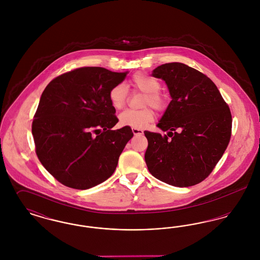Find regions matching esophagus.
Wrapping results in <instances>:
<instances>
[{
	"instance_id": "obj_1",
	"label": "esophagus",
	"mask_w": 260,
	"mask_h": 260,
	"mask_svg": "<svg viewBox=\"0 0 260 260\" xmlns=\"http://www.w3.org/2000/svg\"><path fill=\"white\" fill-rule=\"evenodd\" d=\"M133 129V133L135 136H141L143 135V131L140 129V128H132Z\"/></svg>"
}]
</instances>
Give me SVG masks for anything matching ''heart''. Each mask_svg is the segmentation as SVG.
<instances>
[{"mask_svg":"<svg viewBox=\"0 0 260 260\" xmlns=\"http://www.w3.org/2000/svg\"><path fill=\"white\" fill-rule=\"evenodd\" d=\"M129 86L136 91L144 93L141 110H125L120 114L119 123L123 126H129L133 128H144L155 118L153 109L146 108V106L153 107L156 111H166L170 104V99L167 93L161 90L160 82L145 73L138 72L133 76L129 81ZM109 100L112 106L116 110L124 107L127 100V90L124 85L119 84L111 87L109 91Z\"/></svg>","mask_w":260,"mask_h":260,"instance_id":"obj_1","label":"heart"}]
</instances>
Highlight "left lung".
<instances>
[{"mask_svg":"<svg viewBox=\"0 0 260 260\" xmlns=\"http://www.w3.org/2000/svg\"><path fill=\"white\" fill-rule=\"evenodd\" d=\"M152 76L166 81L173 100L158 124L170 131L168 136L144 132L149 172L170 185H196L210 175L229 144L230 108L210 78L186 64H162Z\"/></svg>","mask_w":260,"mask_h":260,"instance_id":"left-lung-1","label":"left lung"}]
</instances>
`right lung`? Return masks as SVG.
Masks as SVG:
<instances>
[{"label":"right lung","mask_w":260,"mask_h":260,"mask_svg":"<svg viewBox=\"0 0 260 260\" xmlns=\"http://www.w3.org/2000/svg\"><path fill=\"white\" fill-rule=\"evenodd\" d=\"M128 74L81 67L54 78L42 93L32 123L38 159L63 185L85 190L111 176L134 136L119 122L111 87Z\"/></svg>","instance_id":"obj_1"}]
</instances>
